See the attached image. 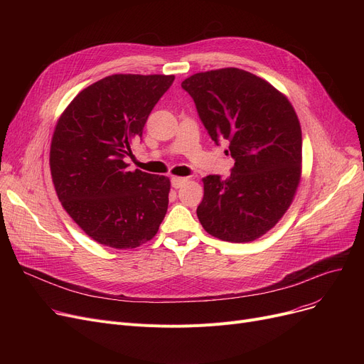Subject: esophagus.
<instances>
[{
	"label": "esophagus",
	"instance_id": "34e87169",
	"mask_svg": "<svg viewBox=\"0 0 364 364\" xmlns=\"http://www.w3.org/2000/svg\"><path fill=\"white\" fill-rule=\"evenodd\" d=\"M186 181H187V178H184V177H172L171 178V186L174 188H180Z\"/></svg>",
	"mask_w": 364,
	"mask_h": 364
}]
</instances>
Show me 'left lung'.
Segmentation results:
<instances>
[{"label":"left lung","instance_id":"8db88e82","mask_svg":"<svg viewBox=\"0 0 364 364\" xmlns=\"http://www.w3.org/2000/svg\"><path fill=\"white\" fill-rule=\"evenodd\" d=\"M211 139L235 159L225 180L208 176L198 218L225 242H252L288 211L302 174V134L288 97L237 68L199 72L181 82Z\"/></svg>","mask_w":364,"mask_h":364}]
</instances>
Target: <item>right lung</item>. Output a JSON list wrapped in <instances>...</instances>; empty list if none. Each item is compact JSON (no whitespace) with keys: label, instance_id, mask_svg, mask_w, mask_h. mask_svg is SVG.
<instances>
[{"label":"right lung","instance_id":"right-lung-1","mask_svg":"<svg viewBox=\"0 0 364 364\" xmlns=\"http://www.w3.org/2000/svg\"><path fill=\"white\" fill-rule=\"evenodd\" d=\"M174 75L117 73L84 88L57 119L50 171L70 218L100 245L132 250L155 237L168 209L165 176L128 171L125 156Z\"/></svg>","mask_w":364,"mask_h":364}]
</instances>
